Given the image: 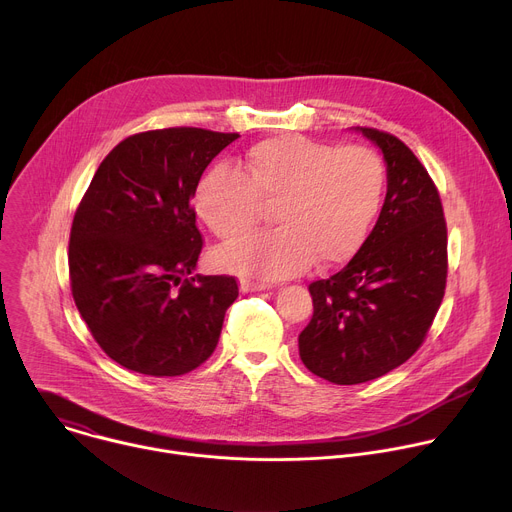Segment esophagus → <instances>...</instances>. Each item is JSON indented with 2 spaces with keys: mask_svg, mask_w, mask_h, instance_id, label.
<instances>
[{
  "mask_svg": "<svg viewBox=\"0 0 512 512\" xmlns=\"http://www.w3.org/2000/svg\"><path fill=\"white\" fill-rule=\"evenodd\" d=\"M271 285L265 283V281H253V279H241V289L245 291V294H249V291H263V289H269Z\"/></svg>",
  "mask_w": 512,
  "mask_h": 512,
  "instance_id": "1",
  "label": "esophagus"
}]
</instances>
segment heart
I'll list each match as a JSON object with an SVG mask.
<instances>
[{"label":"heart","instance_id":"1","mask_svg":"<svg viewBox=\"0 0 512 512\" xmlns=\"http://www.w3.org/2000/svg\"><path fill=\"white\" fill-rule=\"evenodd\" d=\"M387 166L364 145H338L298 133L261 139L247 150L241 172L214 166L192 192L200 221L227 243L249 235L277 204L281 225L271 233L223 247L221 267L283 279L348 263L367 243L383 208Z\"/></svg>","mask_w":512,"mask_h":512}]
</instances>
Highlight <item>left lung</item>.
Here are the masks:
<instances>
[{"label":"left lung","mask_w":512,"mask_h":512,"mask_svg":"<svg viewBox=\"0 0 512 512\" xmlns=\"http://www.w3.org/2000/svg\"><path fill=\"white\" fill-rule=\"evenodd\" d=\"M358 131L383 152L385 204L348 265L310 283L314 314L298 338L308 371L336 385L379 379L409 360L442 306L448 277V227L431 176L399 137Z\"/></svg>","instance_id":"left-lung-1"}]
</instances>
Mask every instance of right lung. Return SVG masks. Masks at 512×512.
Segmentation results:
<instances>
[{"label": "right lung", "instance_id": "add662e5", "mask_svg": "<svg viewBox=\"0 0 512 512\" xmlns=\"http://www.w3.org/2000/svg\"><path fill=\"white\" fill-rule=\"evenodd\" d=\"M239 133L168 127L129 135L97 168L70 229L75 304L103 352L150 377H180L214 352L239 296L233 275H192L202 235L190 204Z\"/></svg>", "mask_w": 512, "mask_h": 512}]
</instances>
